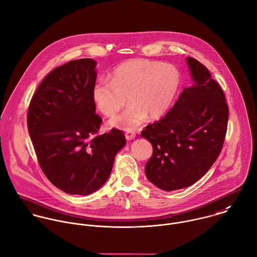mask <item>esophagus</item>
Instances as JSON below:
<instances>
[{
	"instance_id": "obj_1",
	"label": "esophagus",
	"mask_w": 257,
	"mask_h": 257,
	"mask_svg": "<svg viewBox=\"0 0 257 257\" xmlns=\"http://www.w3.org/2000/svg\"><path fill=\"white\" fill-rule=\"evenodd\" d=\"M136 138V133L134 131H126L125 133V139L127 141H132V140H135Z\"/></svg>"
}]
</instances>
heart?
Wrapping results in <instances>:
<instances>
[{
  "label": "heart",
  "mask_w": 257,
  "mask_h": 257,
  "mask_svg": "<svg viewBox=\"0 0 257 257\" xmlns=\"http://www.w3.org/2000/svg\"><path fill=\"white\" fill-rule=\"evenodd\" d=\"M180 74L171 64L146 59L126 61L109 74V81L98 79L91 87L94 106L104 115H113L124 104L120 114L111 117L109 125L123 131L140 126L147 115L157 118L165 114L179 89Z\"/></svg>",
  "instance_id": "obj_1"
}]
</instances>
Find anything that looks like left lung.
Segmentation results:
<instances>
[{
  "label": "left lung",
  "mask_w": 257,
  "mask_h": 257,
  "mask_svg": "<svg viewBox=\"0 0 257 257\" xmlns=\"http://www.w3.org/2000/svg\"><path fill=\"white\" fill-rule=\"evenodd\" d=\"M186 63L192 86L182 90L165 117L142 132L154 150L146 175L166 191L200 179L218 158L227 130L228 106L222 88L198 61L187 57Z\"/></svg>",
  "instance_id": "1"
}]
</instances>
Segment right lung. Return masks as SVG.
<instances>
[{"mask_svg":"<svg viewBox=\"0 0 257 257\" xmlns=\"http://www.w3.org/2000/svg\"><path fill=\"white\" fill-rule=\"evenodd\" d=\"M95 66L92 59H80L56 68L38 86L28 110L42 171L70 194L87 195L101 187L125 145L119 130L98 134L101 118L91 99Z\"/></svg>","mask_w":257,"mask_h":257,"instance_id":"obj_1","label":"right lung"}]
</instances>
